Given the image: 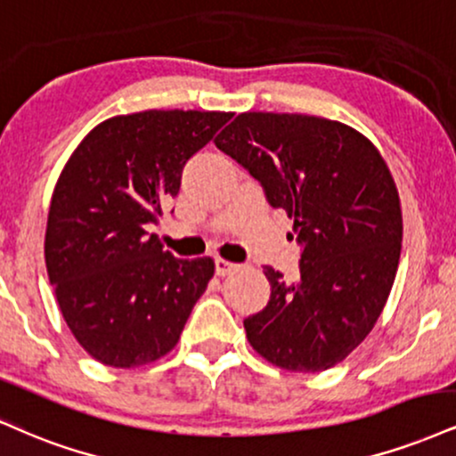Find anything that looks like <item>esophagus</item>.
I'll list each match as a JSON object with an SVG mask.
<instances>
[{"label":"esophagus","instance_id":"1","mask_svg":"<svg viewBox=\"0 0 456 456\" xmlns=\"http://www.w3.org/2000/svg\"><path fill=\"white\" fill-rule=\"evenodd\" d=\"M235 270H238V265H235V263L227 261V259H221V256H218V259H216V276H229V273H233Z\"/></svg>","mask_w":456,"mask_h":456}]
</instances>
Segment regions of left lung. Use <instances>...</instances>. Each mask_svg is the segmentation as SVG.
<instances>
[{"label":"left lung","mask_w":456,"mask_h":456,"mask_svg":"<svg viewBox=\"0 0 456 456\" xmlns=\"http://www.w3.org/2000/svg\"><path fill=\"white\" fill-rule=\"evenodd\" d=\"M214 142L293 218L304 246L295 282L263 267L272 295L244 321L250 346L287 371L338 365L374 329L397 273L403 218L391 169L361 131L310 114L242 112Z\"/></svg>","instance_id":"left-lung-1"}]
</instances>
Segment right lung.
Here are the masks:
<instances>
[{
	"label": "right lung",
	"mask_w": 456,
	"mask_h": 456,
	"mask_svg": "<svg viewBox=\"0 0 456 456\" xmlns=\"http://www.w3.org/2000/svg\"><path fill=\"white\" fill-rule=\"evenodd\" d=\"M232 112L144 110L93 127L54 184L44 259L76 342L131 370L166 356L214 261L175 259L148 224L178 195L183 167Z\"/></svg>",
	"instance_id": "right-lung-1"
}]
</instances>
